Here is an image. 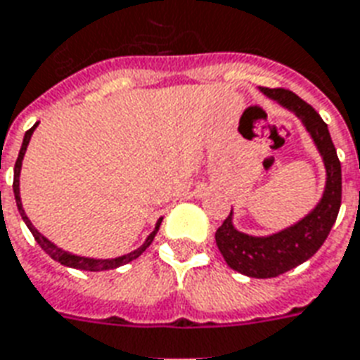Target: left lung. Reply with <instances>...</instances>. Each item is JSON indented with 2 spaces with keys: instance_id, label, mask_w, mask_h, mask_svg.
Returning a JSON list of instances; mask_svg holds the SVG:
<instances>
[{
  "instance_id": "1",
  "label": "left lung",
  "mask_w": 360,
  "mask_h": 360,
  "mask_svg": "<svg viewBox=\"0 0 360 360\" xmlns=\"http://www.w3.org/2000/svg\"><path fill=\"white\" fill-rule=\"evenodd\" d=\"M260 92L270 100L278 101L279 105L287 107L302 120L317 145L326 169L325 192L319 204L289 229L262 238L243 234L232 224V211L217 229V247L232 270L249 278L268 279L278 278L311 259L325 243L326 236L330 234V229L336 223L342 204V166L325 120L321 119L314 107L290 90L260 86Z\"/></svg>"
}]
</instances>
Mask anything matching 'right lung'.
Here are the masks:
<instances>
[{
	"instance_id": "1",
	"label": "right lung",
	"mask_w": 360,
	"mask_h": 360,
	"mask_svg": "<svg viewBox=\"0 0 360 360\" xmlns=\"http://www.w3.org/2000/svg\"><path fill=\"white\" fill-rule=\"evenodd\" d=\"M35 128H37V124L32 126V128H30L26 134H24V141H22L20 153H18V158H16V164H15V181H13V192H15V200H16V207H18V213H20V217L24 219V223H26V226L30 229V232L34 234L35 241L39 243L41 249H43V251H45V253L49 255L51 259H54L56 262H60V264L70 266V268H75V270H86V271L113 270V268H119V266L128 264V262H131L134 259H137V257L143 253L145 249H147V247L153 243L156 232H158V229H160L162 219L158 221V223H156L155 230L150 232L149 238L145 240L143 245L137 247L136 251H131V253L122 255V257H117V259H89V257H79V255L68 253V251H64V249H60L58 245H54L52 241L46 240L45 236L41 234L39 230L35 229L34 224L30 223V219H27L26 213H24V207H22V202H20V181H18V177H20L22 158H24V155H26L27 143H30V137H32V134H34Z\"/></svg>"
}]
</instances>
